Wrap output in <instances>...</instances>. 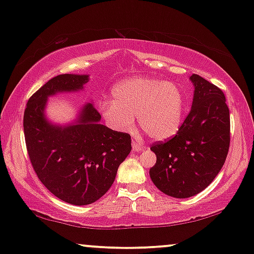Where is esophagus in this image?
I'll use <instances>...</instances> for the list:
<instances>
[{
  "label": "esophagus",
  "mask_w": 254,
  "mask_h": 254,
  "mask_svg": "<svg viewBox=\"0 0 254 254\" xmlns=\"http://www.w3.org/2000/svg\"><path fill=\"white\" fill-rule=\"evenodd\" d=\"M131 145H133L134 151H141L144 149V145L142 144L141 142H138L137 140H133V142H131Z\"/></svg>",
  "instance_id": "1"
}]
</instances>
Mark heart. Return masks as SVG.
Instances as JSON below:
<instances>
[{"instance_id": "b5f03b06", "label": "heart", "mask_w": 254, "mask_h": 254, "mask_svg": "<svg viewBox=\"0 0 254 254\" xmlns=\"http://www.w3.org/2000/svg\"><path fill=\"white\" fill-rule=\"evenodd\" d=\"M103 118L117 130L133 127L134 119L154 140L173 136L182 126L185 98L179 85L170 81L136 76L118 83L112 90V100L100 104Z\"/></svg>"}]
</instances>
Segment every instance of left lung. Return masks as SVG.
<instances>
[{
    "mask_svg": "<svg viewBox=\"0 0 254 254\" xmlns=\"http://www.w3.org/2000/svg\"><path fill=\"white\" fill-rule=\"evenodd\" d=\"M194 96L189 116L166 142L151 145L157 161L149 171L166 195L186 199L202 192L221 171L230 144V113L224 93L193 74Z\"/></svg>",
    "mask_w": 254,
    "mask_h": 254,
    "instance_id": "left-lung-1",
    "label": "left lung"
}]
</instances>
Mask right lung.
Segmentation results:
<instances>
[{"mask_svg":"<svg viewBox=\"0 0 254 254\" xmlns=\"http://www.w3.org/2000/svg\"><path fill=\"white\" fill-rule=\"evenodd\" d=\"M88 82L89 75L55 76L31 96L24 112L26 149L38 178L52 194L75 206L100 199L131 150L130 135L100 124L92 103L83 105L71 124L47 119L48 97L81 91Z\"/></svg>","mask_w":254,"mask_h":254,"instance_id":"1","label":"right lung"}]
</instances>
